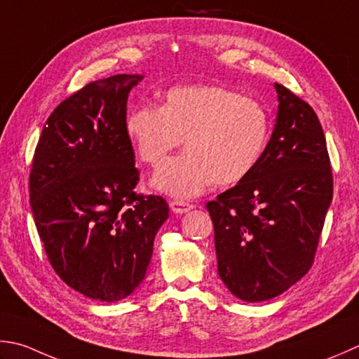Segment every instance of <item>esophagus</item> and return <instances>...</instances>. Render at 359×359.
I'll return each mask as SVG.
<instances>
[{
    "label": "esophagus",
    "instance_id": "obj_1",
    "mask_svg": "<svg viewBox=\"0 0 359 359\" xmlns=\"http://www.w3.org/2000/svg\"><path fill=\"white\" fill-rule=\"evenodd\" d=\"M170 207H171V210H172V212H174L175 215L187 213V212H189V210L193 208L191 203L184 202V201H171V202H170Z\"/></svg>",
    "mask_w": 359,
    "mask_h": 359
}]
</instances>
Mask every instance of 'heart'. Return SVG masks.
Instances as JSON below:
<instances>
[{
    "mask_svg": "<svg viewBox=\"0 0 359 359\" xmlns=\"http://www.w3.org/2000/svg\"><path fill=\"white\" fill-rule=\"evenodd\" d=\"M126 133L144 163L158 166L185 138L188 151L154 175L175 198H194L212 185L244 180L262 160L271 135L269 114L235 90L185 86L166 91L161 107L142 104L126 115Z\"/></svg>",
    "mask_w": 359,
    "mask_h": 359,
    "instance_id": "b5f03b06",
    "label": "heart"
}]
</instances>
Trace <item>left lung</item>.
Returning <instances> with one entry per match:
<instances>
[{"instance_id": "obj_1", "label": "left lung", "mask_w": 359, "mask_h": 359, "mask_svg": "<svg viewBox=\"0 0 359 359\" xmlns=\"http://www.w3.org/2000/svg\"><path fill=\"white\" fill-rule=\"evenodd\" d=\"M276 126L257 168L207 203L217 273L235 297H277L305 276L333 199L324 130L310 104L273 83Z\"/></svg>"}]
</instances>
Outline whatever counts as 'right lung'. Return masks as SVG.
<instances>
[{
    "instance_id": "1",
    "label": "right lung",
    "mask_w": 359,
    "mask_h": 359,
    "mask_svg": "<svg viewBox=\"0 0 359 359\" xmlns=\"http://www.w3.org/2000/svg\"><path fill=\"white\" fill-rule=\"evenodd\" d=\"M142 74L87 83L43 126L29 175L40 240L55 273L101 302L126 299L143 282L154 238L168 219L160 196L135 193L140 172L126 133L130 90Z\"/></svg>"
}]
</instances>
